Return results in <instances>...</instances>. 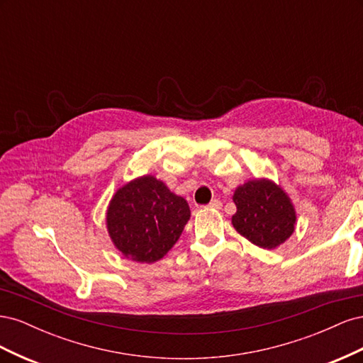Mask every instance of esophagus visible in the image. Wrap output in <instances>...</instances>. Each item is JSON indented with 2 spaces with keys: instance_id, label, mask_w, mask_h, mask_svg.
<instances>
[{
  "instance_id": "esophagus-1",
  "label": "esophagus",
  "mask_w": 363,
  "mask_h": 363,
  "mask_svg": "<svg viewBox=\"0 0 363 363\" xmlns=\"http://www.w3.org/2000/svg\"><path fill=\"white\" fill-rule=\"evenodd\" d=\"M221 206H223V203L219 200H212L211 203H208V207H212V208H221Z\"/></svg>"
}]
</instances>
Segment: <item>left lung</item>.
Masks as SVG:
<instances>
[{
  "label": "left lung",
  "instance_id": "obj_1",
  "mask_svg": "<svg viewBox=\"0 0 363 363\" xmlns=\"http://www.w3.org/2000/svg\"><path fill=\"white\" fill-rule=\"evenodd\" d=\"M232 224L239 235L260 248L274 250L291 238L296 213L289 195L268 179L240 184L233 194Z\"/></svg>",
  "mask_w": 363,
  "mask_h": 363
}]
</instances>
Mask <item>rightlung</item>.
Listing matches in <instances>:
<instances>
[{"mask_svg":"<svg viewBox=\"0 0 363 363\" xmlns=\"http://www.w3.org/2000/svg\"><path fill=\"white\" fill-rule=\"evenodd\" d=\"M191 208L155 175L125 183L112 196L106 225L116 250L139 263L160 260L177 242Z\"/></svg>","mask_w":363,"mask_h":363,"instance_id":"add662e5","label":"right lung"}]
</instances>
